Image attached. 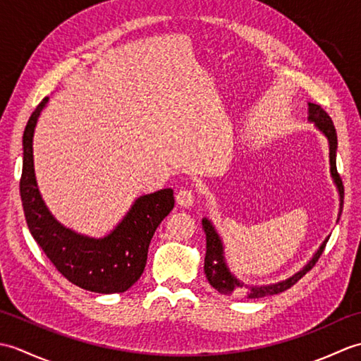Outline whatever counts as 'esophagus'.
Returning <instances> with one entry per match:
<instances>
[{"label":"esophagus","instance_id":"obj_1","mask_svg":"<svg viewBox=\"0 0 361 361\" xmlns=\"http://www.w3.org/2000/svg\"><path fill=\"white\" fill-rule=\"evenodd\" d=\"M175 200L180 206H183V208H189V206L194 204V200H195L194 190L192 189H180L175 195Z\"/></svg>","mask_w":361,"mask_h":361}]
</instances>
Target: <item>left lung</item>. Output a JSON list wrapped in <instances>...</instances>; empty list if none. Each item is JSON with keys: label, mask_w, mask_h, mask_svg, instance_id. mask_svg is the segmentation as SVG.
I'll return each mask as SVG.
<instances>
[{"label": "left lung", "mask_w": 361, "mask_h": 361, "mask_svg": "<svg viewBox=\"0 0 361 361\" xmlns=\"http://www.w3.org/2000/svg\"><path fill=\"white\" fill-rule=\"evenodd\" d=\"M309 113L310 116L309 119L315 122V126L323 132L327 140L329 145H331V171L335 178V183L338 185L340 189V195L341 198L344 197V188H343V181L340 178V173L336 171V130L334 126V121L331 116L321 109L318 104H309ZM341 216V212H340ZM202 225L206 234V256H204V274L206 279L209 281L211 286L216 288L219 293L226 295V296H247V298H264L268 295H278L281 291H286L287 288L293 287L295 283L302 278V276L310 271L315 264L318 262L319 256L323 255V251L326 248V243L329 239L324 240V243L321 245L319 250L317 251V255L313 256L310 262L305 265L301 271H298L296 274L291 276L287 281H282L278 283H271V286H262V287H245L243 282L237 281L234 276L229 273L228 267L225 265L224 260V247H221V240L219 239V234L216 233V229L211 225V221L208 219L202 220Z\"/></svg>", "instance_id": "left-lung-1"}]
</instances>
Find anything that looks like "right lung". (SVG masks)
<instances>
[{
	"label": "right lung",
	"instance_id": "right-lung-1",
	"mask_svg": "<svg viewBox=\"0 0 361 361\" xmlns=\"http://www.w3.org/2000/svg\"><path fill=\"white\" fill-rule=\"evenodd\" d=\"M46 102L48 97L37 105L23 133L20 195L27 228L57 271L74 286L94 293H122L141 278L152 237L173 208V190L137 198L124 220L104 239H90L60 225L44 206L34 173L32 136Z\"/></svg>",
	"mask_w": 361,
	"mask_h": 361
}]
</instances>
